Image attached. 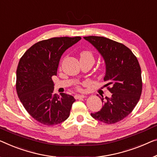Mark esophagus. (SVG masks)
Listing matches in <instances>:
<instances>
[{"instance_id": "34e87169", "label": "esophagus", "mask_w": 157, "mask_h": 157, "mask_svg": "<svg viewBox=\"0 0 157 157\" xmlns=\"http://www.w3.org/2000/svg\"><path fill=\"white\" fill-rule=\"evenodd\" d=\"M86 97L85 95H79V94H76L75 95V99H83V98H86Z\"/></svg>"}]
</instances>
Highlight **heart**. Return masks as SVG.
I'll return each mask as SVG.
<instances>
[{
  "mask_svg": "<svg viewBox=\"0 0 157 157\" xmlns=\"http://www.w3.org/2000/svg\"><path fill=\"white\" fill-rule=\"evenodd\" d=\"M81 58H86V59H91L94 61V56H93L92 53L90 51L85 50V51H82L81 53H80V59H81ZM78 89L79 90H81V89L79 87H78Z\"/></svg>",
  "mask_w": 157,
  "mask_h": 157,
  "instance_id": "obj_1",
  "label": "heart"
}]
</instances>
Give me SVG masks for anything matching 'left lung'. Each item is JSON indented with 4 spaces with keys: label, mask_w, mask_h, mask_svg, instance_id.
Returning <instances> with one entry per match:
<instances>
[{
    "label": "left lung",
    "mask_w": 157,
    "mask_h": 157,
    "mask_svg": "<svg viewBox=\"0 0 157 157\" xmlns=\"http://www.w3.org/2000/svg\"><path fill=\"white\" fill-rule=\"evenodd\" d=\"M84 39L92 44L104 58L105 86H111L108 90L111 97H99L102 108L91 116L106 124L119 122L132 111L141 96L142 82L138 60L123 44L103 36H89Z\"/></svg>",
    "instance_id": "left-lung-1"
}]
</instances>
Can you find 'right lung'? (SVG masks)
Masks as SVG:
<instances>
[{
  "mask_svg": "<svg viewBox=\"0 0 157 157\" xmlns=\"http://www.w3.org/2000/svg\"><path fill=\"white\" fill-rule=\"evenodd\" d=\"M80 36L54 37L39 41L24 53L16 72V90L32 118L46 125L63 122L75 101L72 95L53 94L52 76L57 75L61 56Z\"/></svg>",
  "mask_w": 157,
  "mask_h": 157,
  "instance_id": "1",
  "label": "right lung"
}]
</instances>
